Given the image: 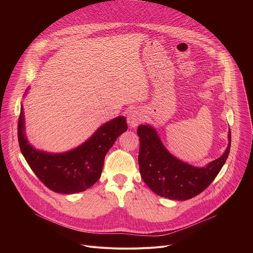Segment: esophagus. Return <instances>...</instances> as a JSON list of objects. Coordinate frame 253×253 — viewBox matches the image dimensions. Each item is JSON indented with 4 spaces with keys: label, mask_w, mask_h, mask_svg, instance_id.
Masks as SVG:
<instances>
[{
    "label": "esophagus",
    "mask_w": 253,
    "mask_h": 253,
    "mask_svg": "<svg viewBox=\"0 0 253 253\" xmlns=\"http://www.w3.org/2000/svg\"><path fill=\"white\" fill-rule=\"evenodd\" d=\"M142 119L143 117L140 110L136 109V108H133L127 112V122L131 128L138 126L142 122Z\"/></svg>",
    "instance_id": "1"
}]
</instances>
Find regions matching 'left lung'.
Listing matches in <instances>:
<instances>
[{"mask_svg": "<svg viewBox=\"0 0 253 253\" xmlns=\"http://www.w3.org/2000/svg\"><path fill=\"white\" fill-rule=\"evenodd\" d=\"M139 168L142 179L156 194L173 200H187L205 190L224 165L231 143L228 134V146L221 157L198 168L180 161L171 155L149 125H140Z\"/></svg>", "mask_w": 253, "mask_h": 253, "instance_id": "left-lung-1", "label": "left lung"}]
</instances>
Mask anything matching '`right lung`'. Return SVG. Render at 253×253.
I'll return each mask as SVG.
<instances>
[{"instance_id":"add662e5","label":"right lung","mask_w":253,"mask_h":253,"mask_svg":"<svg viewBox=\"0 0 253 253\" xmlns=\"http://www.w3.org/2000/svg\"><path fill=\"white\" fill-rule=\"evenodd\" d=\"M23 106L18 120V140L27 163L50 190L72 194L90 188L101 176L104 159L116 139L127 130L125 117L101 126L81 146L61 154L34 149L25 136Z\"/></svg>"}]
</instances>
